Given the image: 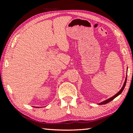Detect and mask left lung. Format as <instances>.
<instances>
[{"label":"left lung","mask_w":133,"mask_h":133,"mask_svg":"<svg viewBox=\"0 0 133 133\" xmlns=\"http://www.w3.org/2000/svg\"><path fill=\"white\" fill-rule=\"evenodd\" d=\"M127 77H126V78H125V82H124V83H123V87H122V88H121V90L119 91V92H117V94H115V95L114 96H112V97H110V99H107V100H105V101H103V102H101V103H99V105H104V104H106V103H108V102H111V101H112V100H113L114 99H115V98L116 97H117L119 95H120V94H121V93H122V92L123 91V90H124V88H125V85H126V82H127Z\"/></svg>","instance_id":"1"}]
</instances>
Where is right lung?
<instances>
[{"mask_svg": "<svg viewBox=\"0 0 133 133\" xmlns=\"http://www.w3.org/2000/svg\"><path fill=\"white\" fill-rule=\"evenodd\" d=\"M37 108H38V107H37Z\"/></svg>", "mask_w": 133, "mask_h": 133, "instance_id": "obj_1", "label": "right lung"}]
</instances>
